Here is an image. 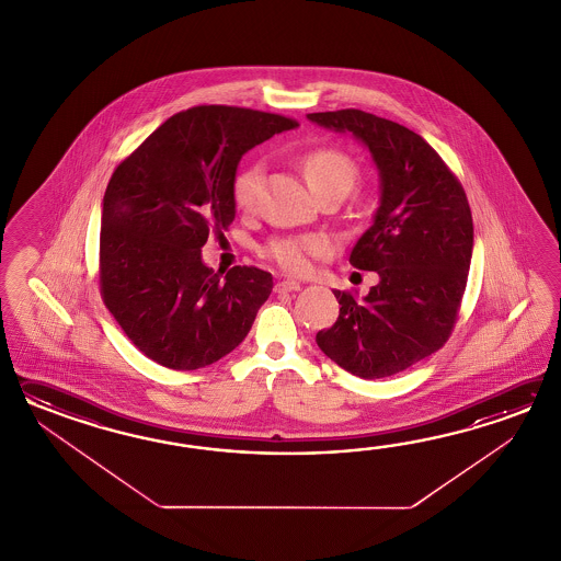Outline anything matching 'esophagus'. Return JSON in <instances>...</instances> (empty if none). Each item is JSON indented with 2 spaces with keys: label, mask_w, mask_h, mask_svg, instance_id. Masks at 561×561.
I'll return each instance as SVG.
<instances>
[{
  "label": "esophagus",
  "mask_w": 561,
  "mask_h": 561,
  "mask_svg": "<svg viewBox=\"0 0 561 561\" xmlns=\"http://www.w3.org/2000/svg\"><path fill=\"white\" fill-rule=\"evenodd\" d=\"M275 290L276 293H297V290H300V285L295 280H278Z\"/></svg>",
  "instance_id": "34e87169"
}]
</instances>
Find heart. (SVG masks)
Wrapping results in <instances>:
<instances>
[{
    "mask_svg": "<svg viewBox=\"0 0 561 561\" xmlns=\"http://www.w3.org/2000/svg\"><path fill=\"white\" fill-rule=\"evenodd\" d=\"M302 174L309 182L310 191L317 196L329 192L348 194L358 179V168L351 156L333 148L310 150L300 158ZM263 164L252 162L242 168L234 184L232 198L240 210H252L259 201L263 184ZM329 252V240L322 237H300V239H276L268 244L266 254L275 261L286 275H307L312 268V261Z\"/></svg>",
    "mask_w": 561,
    "mask_h": 561,
    "instance_id": "1",
    "label": "heart"
}]
</instances>
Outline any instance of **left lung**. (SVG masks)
<instances>
[{"label": "left lung", "instance_id": "1", "mask_svg": "<svg viewBox=\"0 0 561 561\" xmlns=\"http://www.w3.org/2000/svg\"><path fill=\"white\" fill-rule=\"evenodd\" d=\"M322 128L351 131L379 170L381 201L348 263L375 271L367 297L333 290L339 319L317 345L360 379H382L439 351L454 331L473 251L466 191L430 144L363 110L314 112Z\"/></svg>", "mask_w": 561, "mask_h": 561}]
</instances>
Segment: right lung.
Returning <instances> with one entry per match:
<instances>
[{"mask_svg":"<svg viewBox=\"0 0 561 561\" xmlns=\"http://www.w3.org/2000/svg\"><path fill=\"white\" fill-rule=\"evenodd\" d=\"M297 126L249 107H191L114 170L102 206L100 290L122 331L158 365H213L251 331L273 275L234 266L222 278L201 251L234 220L240 158Z\"/></svg>","mask_w":561,"mask_h":561,"instance_id":"add662e5","label":"right lung"}]
</instances>
